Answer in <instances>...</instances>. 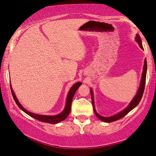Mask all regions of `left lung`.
Returning <instances> with one entry per match:
<instances>
[{
    "label": "left lung",
    "instance_id": "1",
    "mask_svg": "<svg viewBox=\"0 0 156 156\" xmlns=\"http://www.w3.org/2000/svg\"><path fill=\"white\" fill-rule=\"evenodd\" d=\"M136 40L139 44V47L141 48L142 49H144L143 46H142L141 44V37H140L139 35H136ZM146 71H147V62H146V59H145L144 61V70H143V73H142V78H141V84H140V87L139 88V90L137 92L136 95L133 98V99L132 100V101L130 102V104L128 107H126L124 110H123L121 112L118 113L117 115H116L115 116H112V117H102L98 115L97 113V112L95 111V107H94V101H93V90H90V93H91V98H92V102H93V110L94 112H95V115L99 118V119L101 120V121H103L105 122H112L115 121H117V120L121 119L123 117H124L125 115H127L129 112L137 106L139 105V103L141 101L142 96H143L144 92V88H145V85H146Z\"/></svg>",
    "mask_w": 156,
    "mask_h": 156
}]
</instances>
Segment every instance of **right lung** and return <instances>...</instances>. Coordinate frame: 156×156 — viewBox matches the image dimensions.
Returning a JSON list of instances; mask_svg holds the SVG:
<instances>
[{
    "mask_svg": "<svg viewBox=\"0 0 156 156\" xmlns=\"http://www.w3.org/2000/svg\"><path fill=\"white\" fill-rule=\"evenodd\" d=\"M81 85V83L78 82L76 83L75 85H73V87H71V90H70L69 94H68L67 99H66V107L64 110H63L61 114H59L58 115L55 116H47V115H36V114L31 113L27 110H26L25 108H23V106L20 104L18 100H17L16 96H15L14 92H13L12 87L10 86V89H11V93L12 95V97L14 98V100L16 102L20 108L23 112H25L26 114H27L28 115H30V117L34 118L39 121L42 122H46V123H49V124H56V123H58L63 120H64L66 118L68 117V115H69L70 112H71V102L72 100H73V98L74 96V94H75L76 91L77 90L79 86Z\"/></svg>",
    "mask_w": 156,
    "mask_h": 156,
    "instance_id": "1",
    "label": "right lung"
}]
</instances>
